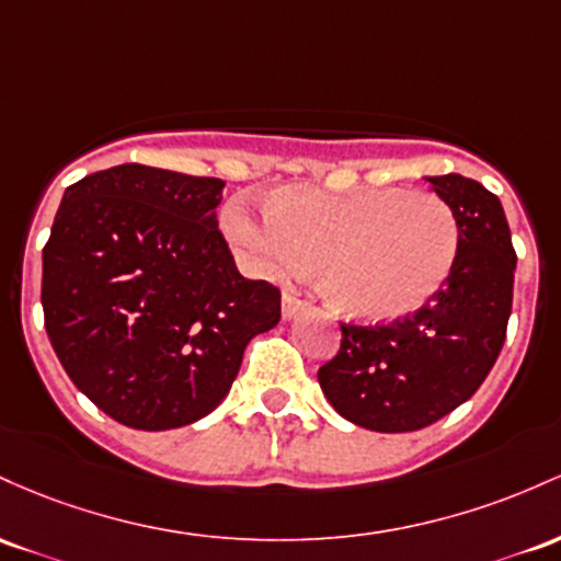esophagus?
<instances>
[{
    "label": "esophagus",
    "instance_id": "34e87169",
    "mask_svg": "<svg viewBox=\"0 0 561 561\" xmlns=\"http://www.w3.org/2000/svg\"><path fill=\"white\" fill-rule=\"evenodd\" d=\"M301 310H305V301L299 299V294L294 291V288H286V291H283V318H294V314Z\"/></svg>",
    "mask_w": 561,
    "mask_h": 561
}]
</instances>
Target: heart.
Segmentation results:
<instances>
[{"label": "heart", "instance_id": "obj_1", "mask_svg": "<svg viewBox=\"0 0 561 561\" xmlns=\"http://www.w3.org/2000/svg\"><path fill=\"white\" fill-rule=\"evenodd\" d=\"M262 211V219L243 204L225 211V232L249 267L291 275L314 264L333 310L368 323L421 310L448 283L461 249L453 206L424 191L291 185L270 193Z\"/></svg>", "mask_w": 561, "mask_h": 561}]
</instances>
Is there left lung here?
<instances>
[{"instance_id": "1", "label": "left lung", "mask_w": 561, "mask_h": 561, "mask_svg": "<svg viewBox=\"0 0 561 561\" xmlns=\"http://www.w3.org/2000/svg\"><path fill=\"white\" fill-rule=\"evenodd\" d=\"M430 182L461 225L448 283L392 323H339V352L318 370L331 405L370 432H416L448 416L480 389L506 339L517 251L501 201L461 174Z\"/></svg>"}]
</instances>
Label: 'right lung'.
Returning a JSON list of instances; mask_svg holds the SVG:
<instances>
[{
    "mask_svg": "<svg viewBox=\"0 0 561 561\" xmlns=\"http://www.w3.org/2000/svg\"><path fill=\"white\" fill-rule=\"evenodd\" d=\"M225 182L122 163L66 187L42 251L44 329L71 381L131 430H178L230 392L280 291L238 273Z\"/></svg>",
    "mask_w": 561,
    "mask_h": 561,
    "instance_id": "obj_1",
    "label": "right lung"
}]
</instances>
